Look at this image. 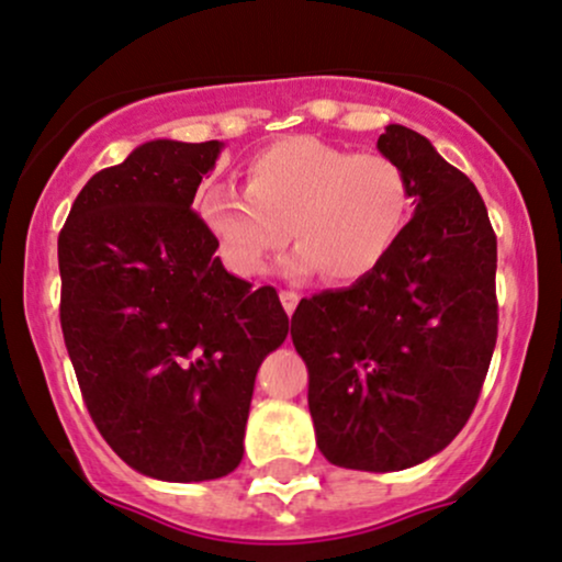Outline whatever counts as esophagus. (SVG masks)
Returning <instances> with one entry per match:
<instances>
[{
  "mask_svg": "<svg viewBox=\"0 0 562 562\" xmlns=\"http://www.w3.org/2000/svg\"><path fill=\"white\" fill-rule=\"evenodd\" d=\"M281 305H283V310H286V313L289 315H292L294 313V310H296V305H300V294H296V292H292V289H281Z\"/></svg>",
  "mask_w": 562,
  "mask_h": 562,
  "instance_id": "esophagus-1",
  "label": "esophagus"
}]
</instances>
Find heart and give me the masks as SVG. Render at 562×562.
I'll return each instance as SVG.
<instances>
[{
	"label": "heart",
	"instance_id": "b5f03b06",
	"mask_svg": "<svg viewBox=\"0 0 562 562\" xmlns=\"http://www.w3.org/2000/svg\"><path fill=\"white\" fill-rule=\"evenodd\" d=\"M231 273H262L292 236L283 260L292 276L323 270L352 283L384 266L411 215L405 170L381 151H349L315 136H289L260 149L244 168V194L210 189L196 202ZM290 231H285V226Z\"/></svg>",
	"mask_w": 562,
	"mask_h": 562
}]
</instances>
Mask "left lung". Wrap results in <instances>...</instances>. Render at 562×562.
Instances as JSON below:
<instances>
[{
	"mask_svg": "<svg viewBox=\"0 0 562 562\" xmlns=\"http://www.w3.org/2000/svg\"><path fill=\"white\" fill-rule=\"evenodd\" d=\"M375 147L405 170L411 223L375 273L302 300L292 341L328 463L392 473L445 450L476 407L497 341V236L426 136L392 123Z\"/></svg>",
	"mask_w": 562,
	"mask_h": 562,
	"instance_id": "left-lung-1",
	"label": "left lung"
}]
</instances>
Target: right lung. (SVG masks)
Segmentation results:
<instances>
[{"instance_id":"right-lung-1","label":"right lung","mask_w":562,"mask_h":562,"mask_svg":"<svg viewBox=\"0 0 562 562\" xmlns=\"http://www.w3.org/2000/svg\"><path fill=\"white\" fill-rule=\"evenodd\" d=\"M223 142L155 138L99 170L57 239L59 323L89 415L123 463L191 484L228 476L260 362L289 315L215 257L191 210Z\"/></svg>"}]
</instances>
